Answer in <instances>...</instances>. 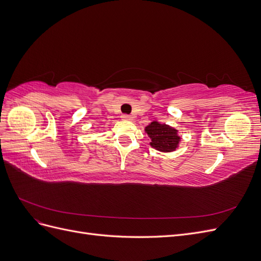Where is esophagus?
<instances>
[{"mask_svg": "<svg viewBox=\"0 0 261 261\" xmlns=\"http://www.w3.org/2000/svg\"><path fill=\"white\" fill-rule=\"evenodd\" d=\"M122 118H123L124 121H132V120H133L132 115H128V114H123V115H122Z\"/></svg>", "mask_w": 261, "mask_h": 261, "instance_id": "1", "label": "esophagus"}]
</instances>
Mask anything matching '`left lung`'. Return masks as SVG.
<instances>
[{
    "mask_svg": "<svg viewBox=\"0 0 261 261\" xmlns=\"http://www.w3.org/2000/svg\"><path fill=\"white\" fill-rule=\"evenodd\" d=\"M145 132L151 139V146L153 149L161 152H172L179 146L180 137L178 130L167 124H161L153 121L145 127Z\"/></svg>",
    "mask_w": 261,
    "mask_h": 261,
    "instance_id": "obj_1",
    "label": "left lung"
}]
</instances>
